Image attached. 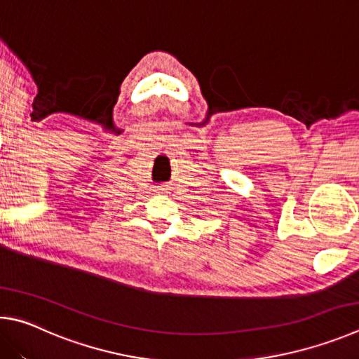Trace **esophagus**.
<instances>
[{
    "label": "esophagus",
    "mask_w": 359,
    "mask_h": 359,
    "mask_svg": "<svg viewBox=\"0 0 359 359\" xmlns=\"http://www.w3.org/2000/svg\"><path fill=\"white\" fill-rule=\"evenodd\" d=\"M159 192H163V191H167V189H163V187H159V189H157Z\"/></svg>",
    "instance_id": "1"
}]
</instances>
